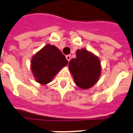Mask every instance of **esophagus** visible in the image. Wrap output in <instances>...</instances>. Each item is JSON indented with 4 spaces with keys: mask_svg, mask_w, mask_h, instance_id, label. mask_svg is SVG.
<instances>
[{
    "mask_svg": "<svg viewBox=\"0 0 133 133\" xmlns=\"http://www.w3.org/2000/svg\"><path fill=\"white\" fill-rule=\"evenodd\" d=\"M65 57H66V59L68 60V61H70V59H71V55H66V56H65Z\"/></svg>",
    "mask_w": 133,
    "mask_h": 133,
    "instance_id": "obj_1",
    "label": "esophagus"
}]
</instances>
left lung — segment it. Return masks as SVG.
<instances>
[{"label": "left lung", "mask_w": 133, "mask_h": 133, "mask_svg": "<svg viewBox=\"0 0 133 133\" xmlns=\"http://www.w3.org/2000/svg\"><path fill=\"white\" fill-rule=\"evenodd\" d=\"M68 66L75 83L81 89L94 86L101 75L100 59L85 48L76 50V58L72 59Z\"/></svg>", "instance_id": "obj_1"}]
</instances>
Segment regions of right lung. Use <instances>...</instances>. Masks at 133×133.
Returning <instances> with one entry per match:
<instances>
[{
  "instance_id": "1",
  "label": "right lung",
  "mask_w": 133,
  "mask_h": 133,
  "mask_svg": "<svg viewBox=\"0 0 133 133\" xmlns=\"http://www.w3.org/2000/svg\"><path fill=\"white\" fill-rule=\"evenodd\" d=\"M68 63L60 50L54 45L47 44L32 57L31 68L35 81L46 85Z\"/></svg>"
}]
</instances>
